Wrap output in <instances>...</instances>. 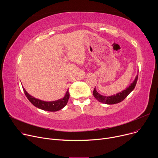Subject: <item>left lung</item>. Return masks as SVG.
Segmentation results:
<instances>
[{"label":"left lung","mask_w":158,"mask_h":158,"mask_svg":"<svg viewBox=\"0 0 158 158\" xmlns=\"http://www.w3.org/2000/svg\"><path fill=\"white\" fill-rule=\"evenodd\" d=\"M138 77V75H137L136 76L134 81L132 82L129 86H128L126 89H123L121 92H119L116 95H113L111 96L102 95L97 92L95 88L94 89L93 95L98 102L104 103V104H114L119 103L122 102L123 99H125L127 97V96L135 89L137 82Z\"/></svg>","instance_id":"1"}]
</instances>
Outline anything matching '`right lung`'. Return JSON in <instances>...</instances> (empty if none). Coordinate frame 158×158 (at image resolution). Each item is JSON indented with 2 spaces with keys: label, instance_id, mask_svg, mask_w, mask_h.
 <instances>
[{
  "label": "right lung",
  "instance_id": "right-lung-1",
  "mask_svg": "<svg viewBox=\"0 0 158 158\" xmlns=\"http://www.w3.org/2000/svg\"><path fill=\"white\" fill-rule=\"evenodd\" d=\"M23 89L25 95H26V96L28 98V100L31 102V103H32V105H34L35 107H38V108L40 110L47 111H57L63 109L66 105V104H67L69 98L70 97L69 89H67L63 98L58 99V100L55 101L47 102L33 97L26 92V90L23 87Z\"/></svg>",
  "mask_w": 158,
  "mask_h": 158
}]
</instances>
